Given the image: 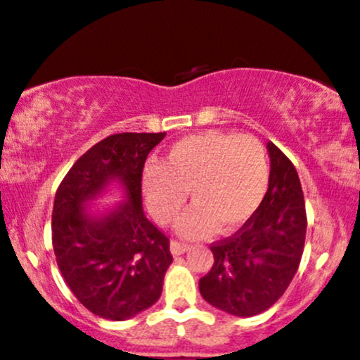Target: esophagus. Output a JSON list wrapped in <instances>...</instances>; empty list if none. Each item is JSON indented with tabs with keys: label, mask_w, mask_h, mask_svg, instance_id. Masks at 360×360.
<instances>
[{
	"label": "esophagus",
	"mask_w": 360,
	"mask_h": 360,
	"mask_svg": "<svg viewBox=\"0 0 360 360\" xmlns=\"http://www.w3.org/2000/svg\"><path fill=\"white\" fill-rule=\"evenodd\" d=\"M190 249L188 244H184V243H179V240H172L170 243V251L173 256H180L184 255V252H187Z\"/></svg>",
	"instance_id": "obj_1"
}]
</instances>
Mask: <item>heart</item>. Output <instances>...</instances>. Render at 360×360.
<instances>
[{"instance_id":"obj_1","label":"heart","mask_w":360,"mask_h":360,"mask_svg":"<svg viewBox=\"0 0 360 360\" xmlns=\"http://www.w3.org/2000/svg\"><path fill=\"white\" fill-rule=\"evenodd\" d=\"M269 187V162L259 139L234 133L192 134L176 141L162 165H148L141 193L162 226L175 222L188 192L195 205L179 222V234L207 238L221 227L239 231L255 217Z\"/></svg>"}]
</instances>
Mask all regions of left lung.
<instances>
[{
  "mask_svg": "<svg viewBox=\"0 0 360 360\" xmlns=\"http://www.w3.org/2000/svg\"><path fill=\"white\" fill-rule=\"evenodd\" d=\"M269 187L255 217L210 248L214 266L200 278L205 302L236 316L263 314L297 273L307 234L303 190L293 163L271 141Z\"/></svg>",
  "mask_w": 360,
  "mask_h": 360,
  "instance_id": "obj_1",
  "label": "left lung"
}]
</instances>
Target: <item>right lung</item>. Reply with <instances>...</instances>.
<instances>
[{"label": "right lung", "mask_w": 360, "mask_h": 360, "mask_svg": "<svg viewBox=\"0 0 360 360\" xmlns=\"http://www.w3.org/2000/svg\"><path fill=\"white\" fill-rule=\"evenodd\" d=\"M167 133H120L96 143L55 193L52 243L58 269L89 311L122 322L162 297L170 240L146 219L141 175ZM112 186L123 202L97 211L89 201Z\"/></svg>", "instance_id": "right-lung-1"}]
</instances>
